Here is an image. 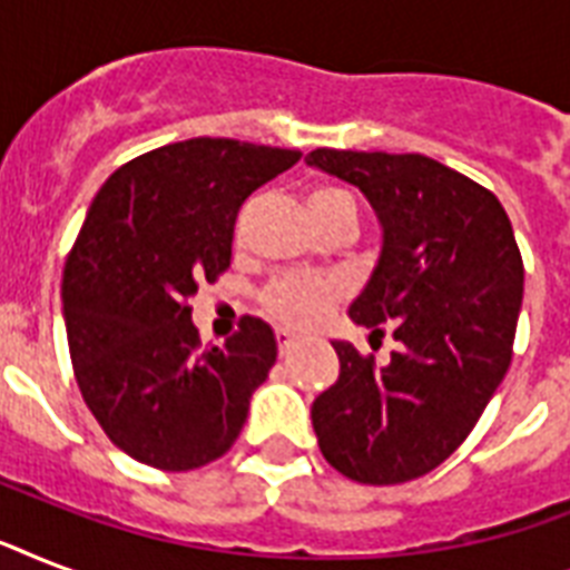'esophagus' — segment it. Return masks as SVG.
I'll return each instance as SVG.
<instances>
[{"mask_svg":"<svg viewBox=\"0 0 570 570\" xmlns=\"http://www.w3.org/2000/svg\"><path fill=\"white\" fill-rule=\"evenodd\" d=\"M275 337H277V348H281V355H289V352H293V346H295V334H293V331L277 328Z\"/></svg>","mask_w":570,"mask_h":570,"instance_id":"1","label":"esophagus"}]
</instances>
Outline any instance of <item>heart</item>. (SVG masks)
Instances as JSON below:
<instances>
[{"instance_id": "1", "label": "heart", "mask_w": 570, "mask_h": 570, "mask_svg": "<svg viewBox=\"0 0 570 570\" xmlns=\"http://www.w3.org/2000/svg\"><path fill=\"white\" fill-rule=\"evenodd\" d=\"M331 206H355L352 197L340 189H328L320 186L307 195V209H331ZM337 302V286L325 281V277H304V275H289L281 277L275 284L268 286L266 311L284 325L293 328H311L334 307Z\"/></svg>"}]
</instances>
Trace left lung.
Returning <instances> with one entry per match:
<instances>
[{
  "label": "left lung",
  "mask_w": 570,
  "mask_h": 570,
  "mask_svg": "<svg viewBox=\"0 0 570 570\" xmlns=\"http://www.w3.org/2000/svg\"><path fill=\"white\" fill-rule=\"evenodd\" d=\"M307 165L373 206L381 250L348 316L399 343L381 366L331 343L340 379L313 402V432L343 476L399 485L459 450L512 364L521 250L503 204L429 156L320 147Z\"/></svg>",
  "instance_id": "left-lung-1"
}]
</instances>
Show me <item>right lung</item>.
I'll return each mask as SVG.
<instances>
[{"label": "right lung", "instance_id": "obj_1", "mask_svg": "<svg viewBox=\"0 0 570 570\" xmlns=\"http://www.w3.org/2000/svg\"><path fill=\"white\" fill-rule=\"evenodd\" d=\"M298 150L189 138L118 168L88 206L61 281L70 361L102 432L129 459L195 470L239 438L275 366V331L245 316L200 346L189 298L230 266L233 222Z\"/></svg>", "mask_w": 570, "mask_h": 570}]
</instances>
